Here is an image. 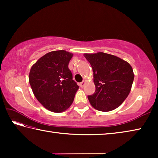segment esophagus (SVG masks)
<instances>
[{"instance_id":"1","label":"esophagus","mask_w":158,"mask_h":158,"mask_svg":"<svg viewBox=\"0 0 158 158\" xmlns=\"http://www.w3.org/2000/svg\"><path fill=\"white\" fill-rule=\"evenodd\" d=\"M85 81H83L82 82H81V83H80V84H79V86L80 87H81V88H83V87H84V85H85Z\"/></svg>"}]
</instances>
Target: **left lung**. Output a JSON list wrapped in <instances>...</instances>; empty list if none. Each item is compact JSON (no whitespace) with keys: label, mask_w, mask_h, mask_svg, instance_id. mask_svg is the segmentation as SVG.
Returning a JSON list of instances; mask_svg holds the SVG:
<instances>
[{"label":"left lung","mask_w":158,"mask_h":158,"mask_svg":"<svg viewBox=\"0 0 158 158\" xmlns=\"http://www.w3.org/2000/svg\"><path fill=\"white\" fill-rule=\"evenodd\" d=\"M93 71L95 91L88 95L90 105L101 111H109L121 105L130 92L134 81L129 63L116 56L103 52L85 53Z\"/></svg>","instance_id":"1"}]
</instances>
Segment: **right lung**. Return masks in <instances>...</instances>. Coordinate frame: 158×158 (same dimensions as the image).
<instances>
[{"mask_svg": "<svg viewBox=\"0 0 158 158\" xmlns=\"http://www.w3.org/2000/svg\"><path fill=\"white\" fill-rule=\"evenodd\" d=\"M73 53L53 51L32 66L29 83L37 100L51 111L60 113L73 104L79 85L68 68Z\"/></svg>", "mask_w": 158, "mask_h": 158, "instance_id": "obj_1", "label": "right lung"}]
</instances>
